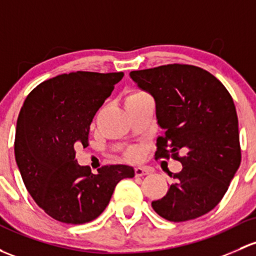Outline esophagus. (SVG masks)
I'll use <instances>...</instances> for the list:
<instances>
[{
	"label": "esophagus",
	"instance_id": "34e87169",
	"mask_svg": "<svg viewBox=\"0 0 256 256\" xmlns=\"http://www.w3.org/2000/svg\"><path fill=\"white\" fill-rule=\"evenodd\" d=\"M150 173V169L146 168V166H136L135 168V176H144Z\"/></svg>",
	"mask_w": 256,
	"mask_h": 256
}]
</instances>
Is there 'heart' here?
<instances>
[{
  "label": "heart",
  "mask_w": 256,
  "mask_h": 256,
  "mask_svg": "<svg viewBox=\"0 0 256 256\" xmlns=\"http://www.w3.org/2000/svg\"><path fill=\"white\" fill-rule=\"evenodd\" d=\"M146 96V93L141 92V90H134V92H131L130 96H128V99L136 98V96ZM128 99H126V100H128ZM128 154H130L131 158H137L138 157V150H130V153H128Z\"/></svg>",
  "instance_id": "1"
}]
</instances>
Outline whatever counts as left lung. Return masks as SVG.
<instances>
[{
  "label": "left lung",
  "mask_w": 256,
  "mask_h": 256,
  "mask_svg": "<svg viewBox=\"0 0 256 256\" xmlns=\"http://www.w3.org/2000/svg\"><path fill=\"white\" fill-rule=\"evenodd\" d=\"M156 100V158H174L182 169L152 207L170 222L198 218L214 208L240 166L238 116L230 92L214 74L192 64H164L130 72ZM184 153L178 156V150Z\"/></svg>",
  "instance_id": "left-lung-1"
}]
</instances>
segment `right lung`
<instances>
[{"label":"right lung","mask_w":256,"mask_h":256,"mask_svg":"<svg viewBox=\"0 0 256 256\" xmlns=\"http://www.w3.org/2000/svg\"><path fill=\"white\" fill-rule=\"evenodd\" d=\"M122 72L77 71L36 86L17 120L14 156L26 190L40 208L64 223L82 224L106 210L118 182L132 166H104L96 174L74 160V146L88 144L94 115Z\"/></svg>","instance_id":"right-lung-1"}]
</instances>
